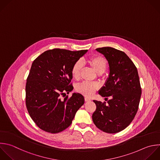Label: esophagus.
Instances as JSON below:
<instances>
[{
    "instance_id": "1",
    "label": "esophagus",
    "mask_w": 160,
    "mask_h": 160,
    "mask_svg": "<svg viewBox=\"0 0 160 160\" xmlns=\"http://www.w3.org/2000/svg\"><path fill=\"white\" fill-rule=\"evenodd\" d=\"M84 99H85V101H91V99H90V98H87V97H85V98H84Z\"/></svg>"
}]
</instances>
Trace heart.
Here are the masks:
<instances>
[{
	"instance_id": "obj_1",
	"label": "heart",
	"mask_w": 160,
	"mask_h": 160,
	"mask_svg": "<svg viewBox=\"0 0 160 160\" xmlns=\"http://www.w3.org/2000/svg\"><path fill=\"white\" fill-rule=\"evenodd\" d=\"M88 62L92 66L93 69L98 73H103L106 70L107 66V62L106 59L101 56H95L88 59ZM82 68V62L78 61L74 63L72 68V76L74 79H78L79 77L80 71ZM98 89V85L96 83L84 81L79 84L77 87V91L82 94L91 97Z\"/></svg>"
}]
</instances>
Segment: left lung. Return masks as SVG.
Listing matches in <instances>:
<instances>
[{"mask_svg":"<svg viewBox=\"0 0 160 160\" xmlns=\"http://www.w3.org/2000/svg\"><path fill=\"white\" fill-rule=\"evenodd\" d=\"M109 65V76L98 93L112 98L105 102L94 100L96 109L92 116L94 124L108 133L124 129L133 120L141 98V89L137 69L122 51L111 47L98 48Z\"/></svg>","mask_w":160,"mask_h":160,"instance_id":"8db88e82","label":"left lung"}]
</instances>
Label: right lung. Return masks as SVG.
I'll return each instance as SVG.
<instances>
[{"label": "right lung", "instance_id": "obj_1", "mask_svg": "<svg viewBox=\"0 0 160 160\" xmlns=\"http://www.w3.org/2000/svg\"><path fill=\"white\" fill-rule=\"evenodd\" d=\"M88 50L71 51L54 49L46 51L32 62L26 86V104L30 116L41 129L58 133L68 128L84 98L74 92L72 68Z\"/></svg>", "mask_w": 160, "mask_h": 160}]
</instances>
